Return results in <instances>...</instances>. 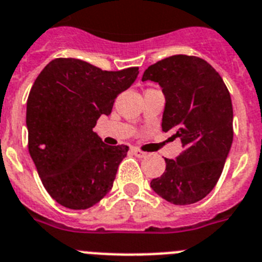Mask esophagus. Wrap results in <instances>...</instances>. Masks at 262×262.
<instances>
[{
    "mask_svg": "<svg viewBox=\"0 0 262 262\" xmlns=\"http://www.w3.org/2000/svg\"><path fill=\"white\" fill-rule=\"evenodd\" d=\"M132 151H133L134 156L138 157V158H144V157L147 156V154L145 153V151H142V150L137 149V147H133V149H132Z\"/></svg>",
    "mask_w": 262,
    "mask_h": 262,
    "instance_id": "1",
    "label": "esophagus"
}]
</instances>
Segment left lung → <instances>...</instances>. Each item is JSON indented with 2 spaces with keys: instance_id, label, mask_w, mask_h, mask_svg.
I'll use <instances>...</instances> for the list:
<instances>
[{
  "instance_id": "8db88e82",
  "label": "left lung",
  "mask_w": 262,
  "mask_h": 262,
  "mask_svg": "<svg viewBox=\"0 0 262 262\" xmlns=\"http://www.w3.org/2000/svg\"><path fill=\"white\" fill-rule=\"evenodd\" d=\"M146 80L158 83L165 95L162 130L181 138L183 146L177 159L165 158V172L150 186L177 206L196 203L216 186L231 150V95L219 72L198 56L162 59L147 67Z\"/></svg>"
}]
</instances>
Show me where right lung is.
Returning a JSON list of instances; mask_svg holds the SVG:
<instances>
[{
	"mask_svg": "<svg viewBox=\"0 0 262 262\" xmlns=\"http://www.w3.org/2000/svg\"><path fill=\"white\" fill-rule=\"evenodd\" d=\"M138 72L103 71L80 59L58 58L34 81L26 109L29 153L50 196L63 207L87 210L112 188L129 147L105 145L93 128Z\"/></svg>",
	"mask_w": 262,
	"mask_h": 262,
	"instance_id": "1",
	"label": "right lung"
}]
</instances>
